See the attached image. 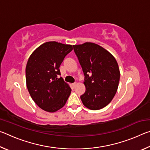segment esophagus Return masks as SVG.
<instances>
[{
  "instance_id": "1",
  "label": "esophagus",
  "mask_w": 150,
  "mask_h": 150,
  "mask_svg": "<svg viewBox=\"0 0 150 150\" xmlns=\"http://www.w3.org/2000/svg\"><path fill=\"white\" fill-rule=\"evenodd\" d=\"M77 83L75 82V83H73V84H72V85L73 86V87H75V86H76V85H77Z\"/></svg>"
}]
</instances>
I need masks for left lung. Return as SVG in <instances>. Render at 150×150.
Masks as SVG:
<instances>
[{
  "label": "left lung",
  "mask_w": 150,
  "mask_h": 150,
  "mask_svg": "<svg viewBox=\"0 0 150 150\" xmlns=\"http://www.w3.org/2000/svg\"><path fill=\"white\" fill-rule=\"evenodd\" d=\"M85 75L82 103L91 110H99L111 102L117 91L120 70L115 57L91 42L73 45Z\"/></svg>",
  "instance_id": "8db88e82"
}]
</instances>
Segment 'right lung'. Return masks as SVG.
Masks as SVG:
<instances>
[{
    "label": "right lung",
    "mask_w": 150,
    "mask_h": 150,
    "mask_svg": "<svg viewBox=\"0 0 150 150\" xmlns=\"http://www.w3.org/2000/svg\"><path fill=\"white\" fill-rule=\"evenodd\" d=\"M71 45L48 42L35 49L28 60L26 86L35 103L43 110L54 112L64 106L71 89L61 75L59 67L71 52Z\"/></svg>",
    "instance_id": "obj_1"
}]
</instances>
